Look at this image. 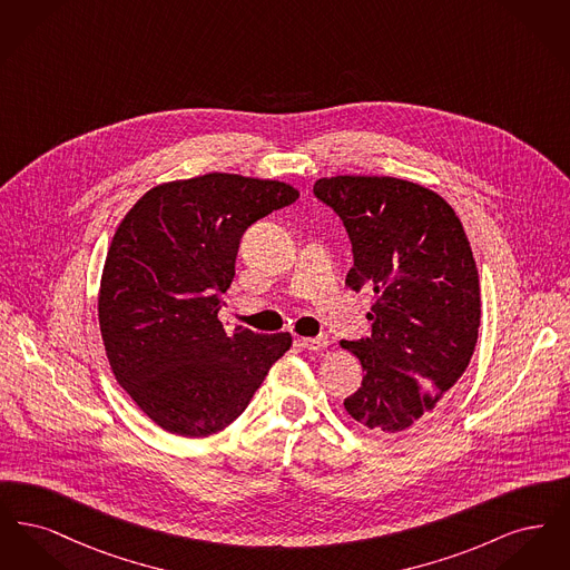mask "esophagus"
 I'll return each mask as SVG.
<instances>
[{"instance_id":"esophagus-1","label":"esophagus","mask_w":570,"mask_h":570,"mask_svg":"<svg viewBox=\"0 0 570 570\" xmlns=\"http://www.w3.org/2000/svg\"><path fill=\"white\" fill-rule=\"evenodd\" d=\"M301 342V346L305 348V351H309V353H321V351H325L326 346H328V340L326 337H303V340H298Z\"/></svg>"}]
</instances>
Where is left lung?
<instances>
[{
  "label": "left lung",
  "mask_w": 570,
  "mask_h": 570,
  "mask_svg": "<svg viewBox=\"0 0 570 570\" xmlns=\"http://www.w3.org/2000/svg\"><path fill=\"white\" fill-rule=\"evenodd\" d=\"M314 194L351 237L348 288L376 295L372 335L340 344L365 372L344 407L370 430L400 434L438 406L474 353L481 288L470 242L440 194L406 179L323 177Z\"/></svg>",
  "instance_id": "8db88e82"
}]
</instances>
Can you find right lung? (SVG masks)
I'll return each mask as SVG.
<instances>
[{"label":"right lung","mask_w":570,"mask_h":570,"mask_svg":"<svg viewBox=\"0 0 570 570\" xmlns=\"http://www.w3.org/2000/svg\"><path fill=\"white\" fill-rule=\"evenodd\" d=\"M298 198L230 173L160 184L121 219L100 279L110 370L156 425L205 438L230 425L293 346L291 333H226L217 318L247 226Z\"/></svg>","instance_id":"obj_1"}]
</instances>
